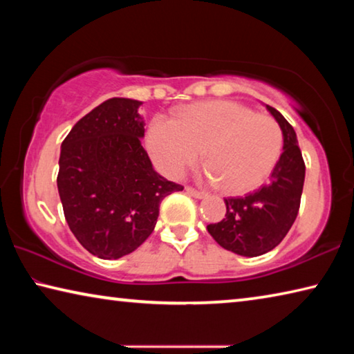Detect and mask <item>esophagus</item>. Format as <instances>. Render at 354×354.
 Wrapping results in <instances>:
<instances>
[{
  "mask_svg": "<svg viewBox=\"0 0 354 354\" xmlns=\"http://www.w3.org/2000/svg\"><path fill=\"white\" fill-rule=\"evenodd\" d=\"M185 194L190 195V196H194V198H196V200H203L206 196L205 192L195 190V189H192V187H185Z\"/></svg>",
  "mask_w": 354,
  "mask_h": 354,
  "instance_id": "esophagus-1",
  "label": "esophagus"
}]
</instances>
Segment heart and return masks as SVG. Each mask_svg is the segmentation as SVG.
I'll use <instances>...</instances> for the list:
<instances>
[{"mask_svg":"<svg viewBox=\"0 0 354 354\" xmlns=\"http://www.w3.org/2000/svg\"><path fill=\"white\" fill-rule=\"evenodd\" d=\"M149 158L171 179L200 159L206 176L230 195L253 192L267 181L283 151V131L272 117L236 101H203L178 111L176 120L154 115L145 133Z\"/></svg>","mask_w":354,"mask_h":354,"instance_id":"b5f03b06","label":"heart"}]
</instances>
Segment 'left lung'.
<instances>
[{"label":"left lung","instance_id":"8db88e82","mask_svg":"<svg viewBox=\"0 0 354 354\" xmlns=\"http://www.w3.org/2000/svg\"><path fill=\"white\" fill-rule=\"evenodd\" d=\"M283 131V154L270 181L254 194L226 198L225 218L207 225L220 247L232 253L254 257L272 251L286 237L297 218L304 184V160L292 124L266 104Z\"/></svg>","mask_w":354,"mask_h":354}]
</instances>
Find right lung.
<instances>
[{"label":"right lung","mask_w":354,"mask_h":354,"mask_svg":"<svg viewBox=\"0 0 354 354\" xmlns=\"http://www.w3.org/2000/svg\"><path fill=\"white\" fill-rule=\"evenodd\" d=\"M142 101L111 98L77 122L61 145L57 190L65 220L100 259L133 253L151 234L159 205L183 190L160 176L142 147Z\"/></svg>","instance_id":"1"}]
</instances>
